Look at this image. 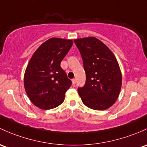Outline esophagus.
Returning <instances> with one entry per match:
<instances>
[{
	"instance_id": "esophagus-1",
	"label": "esophagus",
	"mask_w": 147,
	"mask_h": 147,
	"mask_svg": "<svg viewBox=\"0 0 147 147\" xmlns=\"http://www.w3.org/2000/svg\"><path fill=\"white\" fill-rule=\"evenodd\" d=\"M72 84H75V83H76V80H75V79H72Z\"/></svg>"
}]
</instances>
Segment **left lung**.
Segmentation results:
<instances>
[{
	"label": "left lung",
	"mask_w": 147,
	"mask_h": 147,
	"mask_svg": "<svg viewBox=\"0 0 147 147\" xmlns=\"http://www.w3.org/2000/svg\"><path fill=\"white\" fill-rule=\"evenodd\" d=\"M86 72V83L78 88L82 101L89 109L103 111L118 99L122 86V74L113 53L94 36L75 39Z\"/></svg>",
	"instance_id": "left-lung-1"
}]
</instances>
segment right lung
<instances>
[{"label": "right lung", "instance_id": "right-lung-1", "mask_svg": "<svg viewBox=\"0 0 147 147\" xmlns=\"http://www.w3.org/2000/svg\"><path fill=\"white\" fill-rule=\"evenodd\" d=\"M70 39L51 38L32 55L26 68L24 85L32 103L43 110L60 106L72 84L61 63L72 47Z\"/></svg>", "mask_w": 147, "mask_h": 147}]
</instances>
